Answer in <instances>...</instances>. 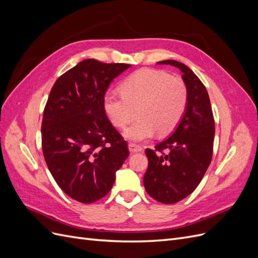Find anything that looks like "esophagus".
Segmentation results:
<instances>
[{
  "mask_svg": "<svg viewBox=\"0 0 258 258\" xmlns=\"http://www.w3.org/2000/svg\"><path fill=\"white\" fill-rule=\"evenodd\" d=\"M128 148H129V151L131 153H139V152L143 151V148L141 146L138 145V144H135V143H129Z\"/></svg>",
  "mask_w": 258,
  "mask_h": 258,
  "instance_id": "34e87169",
  "label": "esophagus"
}]
</instances>
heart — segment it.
<instances>
[{"label":"heart","mask_w":258,"mask_h":258,"mask_svg":"<svg viewBox=\"0 0 258 258\" xmlns=\"http://www.w3.org/2000/svg\"><path fill=\"white\" fill-rule=\"evenodd\" d=\"M121 95L107 92L103 106L111 122L124 128L130 141H144L158 131L160 136L173 131L186 111L188 89L179 77L156 69H141L126 77L120 84Z\"/></svg>","instance_id":"heart-1"}]
</instances>
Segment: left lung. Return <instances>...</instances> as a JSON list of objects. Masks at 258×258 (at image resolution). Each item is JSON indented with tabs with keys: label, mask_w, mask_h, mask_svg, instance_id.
Listing matches in <instances>:
<instances>
[{
	"label": "left lung",
	"mask_w": 258,
	"mask_h": 258,
	"mask_svg": "<svg viewBox=\"0 0 258 258\" xmlns=\"http://www.w3.org/2000/svg\"><path fill=\"white\" fill-rule=\"evenodd\" d=\"M182 72L188 89V103L175 131L165 141L146 148L148 167L144 187L151 197L172 205L196 189L212 160L214 117L205 85L191 70L175 60L159 61ZM167 149L168 153H163Z\"/></svg>",
	"instance_id": "obj_1"
}]
</instances>
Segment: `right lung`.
I'll return each instance as SVG.
<instances>
[{
  "label": "right lung",
  "instance_id": "obj_1",
  "mask_svg": "<svg viewBox=\"0 0 258 258\" xmlns=\"http://www.w3.org/2000/svg\"><path fill=\"white\" fill-rule=\"evenodd\" d=\"M131 66L86 59L53 84L42 121L47 167L69 197L91 204L108 194L128 158L127 142L108 120L103 99Z\"/></svg>",
  "mask_w": 258,
  "mask_h": 258
}]
</instances>
